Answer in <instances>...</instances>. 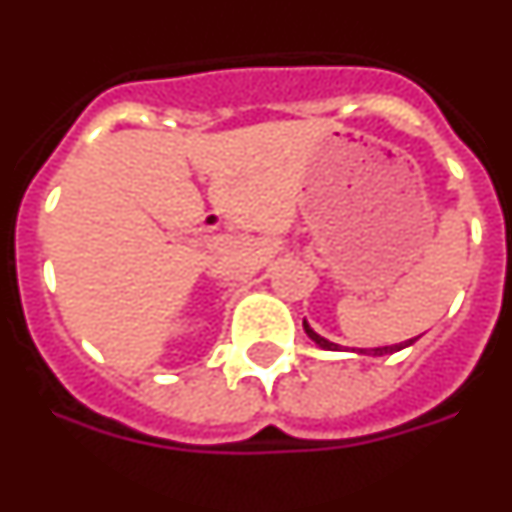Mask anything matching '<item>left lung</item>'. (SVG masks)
<instances>
[{
    "instance_id": "left-lung-1",
    "label": "left lung",
    "mask_w": 512,
    "mask_h": 512,
    "mask_svg": "<svg viewBox=\"0 0 512 512\" xmlns=\"http://www.w3.org/2000/svg\"><path fill=\"white\" fill-rule=\"evenodd\" d=\"M302 325H305V333H307V336H310L312 341L318 343L320 348H328V351H341V346H338V343H333V341H328V338L318 336V333H315V330H312L310 325H307V323H302ZM415 341H418V338H410V341H405V343H397V346H382V348H359V354H374V356L395 354V351H400V348H405V346H413Z\"/></svg>"
}]
</instances>
